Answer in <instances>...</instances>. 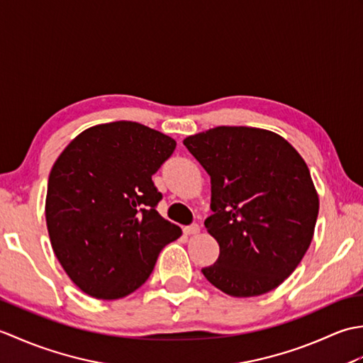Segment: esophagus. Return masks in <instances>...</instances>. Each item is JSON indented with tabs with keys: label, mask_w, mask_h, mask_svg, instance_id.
<instances>
[{
	"label": "esophagus",
	"mask_w": 363,
	"mask_h": 363,
	"mask_svg": "<svg viewBox=\"0 0 363 363\" xmlns=\"http://www.w3.org/2000/svg\"><path fill=\"white\" fill-rule=\"evenodd\" d=\"M199 230H201V228H199V225H196V223H194V225L184 228V233H186L187 235H195V234L199 233Z\"/></svg>",
	"instance_id": "obj_1"
}]
</instances>
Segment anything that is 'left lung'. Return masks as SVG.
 <instances>
[{"label":"left lung","mask_w":363,"mask_h":363,"mask_svg":"<svg viewBox=\"0 0 363 363\" xmlns=\"http://www.w3.org/2000/svg\"><path fill=\"white\" fill-rule=\"evenodd\" d=\"M184 145L212 184L204 226L220 257L201 269L206 279L237 298L276 289L304 257L318 217L306 162L281 135L257 128H213Z\"/></svg>","instance_id":"8db88e82"}]
</instances>
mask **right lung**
I'll use <instances>...</instances> for the list:
<instances>
[{
	"instance_id": "1",
	"label": "right lung",
	"mask_w": 363,
	"mask_h": 363,
	"mask_svg": "<svg viewBox=\"0 0 363 363\" xmlns=\"http://www.w3.org/2000/svg\"><path fill=\"white\" fill-rule=\"evenodd\" d=\"M174 148L159 130L113 121L84 130L52 165L46 226L57 260L84 293L128 296L181 237L156 211L162 194L152 182Z\"/></svg>"
}]
</instances>
